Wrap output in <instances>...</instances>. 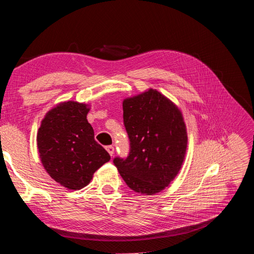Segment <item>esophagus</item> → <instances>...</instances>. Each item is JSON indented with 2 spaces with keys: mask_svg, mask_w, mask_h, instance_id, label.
Returning <instances> with one entry per match:
<instances>
[{
  "mask_svg": "<svg viewBox=\"0 0 254 254\" xmlns=\"http://www.w3.org/2000/svg\"><path fill=\"white\" fill-rule=\"evenodd\" d=\"M106 150H107L108 153L110 154V157H113L114 153H115V148H114V146H107V147H106Z\"/></svg>",
  "mask_w": 254,
  "mask_h": 254,
  "instance_id": "esophagus-1",
  "label": "esophagus"
}]
</instances>
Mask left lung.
<instances>
[{
  "mask_svg": "<svg viewBox=\"0 0 254 254\" xmlns=\"http://www.w3.org/2000/svg\"><path fill=\"white\" fill-rule=\"evenodd\" d=\"M122 106L129 153L127 159L115 158L114 164L135 192L159 193L177 176L184 163L188 135L183 114L153 89L127 97Z\"/></svg>",
  "mask_w": 254,
  "mask_h": 254,
  "instance_id": "obj_1",
  "label": "left lung"
}]
</instances>
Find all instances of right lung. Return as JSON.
<instances>
[{"mask_svg": "<svg viewBox=\"0 0 254 254\" xmlns=\"http://www.w3.org/2000/svg\"><path fill=\"white\" fill-rule=\"evenodd\" d=\"M89 110L83 103H60L46 114L38 128L37 148L45 170L69 190L86 187L95 171L110 160L94 139L87 120Z\"/></svg>", "mask_w": 254, "mask_h": 254, "instance_id": "add662e5", "label": "right lung"}]
</instances>
